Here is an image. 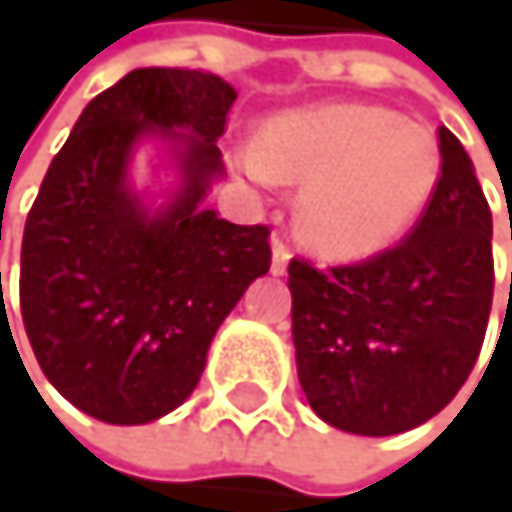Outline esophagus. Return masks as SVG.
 Wrapping results in <instances>:
<instances>
[{"label": "esophagus", "mask_w": 512, "mask_h": 512, "mask_svg": "<svg viewBox=\"0 0 512 512\" xmlns=\"http://www.w3.org/2000/svg\"><path fill=\"white\" fill-rule=\"evenodd\" d=\"M288 261H291V245H288L282 236H276V239H273V261H270L273 276H282V273L288 270Z\"/></svg>", "instance_id": "1"}]
</instances>
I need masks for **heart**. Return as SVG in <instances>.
I'll list each match as a JSON object with an SVG mask.
<instances>
[{
  "mask_svg": "<svg viewBox=\"0 0 512 512\" xmlns=\"http://www.w3.org/2000/svg\"><path fill=\"white\" fill-rule=\"evenodd\" d=\"M248 165L304 187L301 236L328 258L356 261L415 227L436 193L442 153L430 128L393 110L338 104L270 122Z\"/></svg>",
  "mask_w": 512,
  "mask_h": 512,
  "instance_id": "1",
  "label": "heart"
}]
</instances>
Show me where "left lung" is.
Listing matches in <instances>:
<instances>
[{"instance_id": "obj_1", "label": "left lung", "mask_w": 512, "mask_h": 512, "mask_svg": "<svg viewBox=\"0 0 512 512\" xmlns=\"http://www.w3.org/2000/svg\"><path fill=\"white\" fill-rule=\"evenodd\" d=\"M439 153L436 193L393 248L338 267L288 264L298 378L338 430L393 436L430 421L479 359L495 294L491 208L448 128Z\"/></svg>"}]
</instances>
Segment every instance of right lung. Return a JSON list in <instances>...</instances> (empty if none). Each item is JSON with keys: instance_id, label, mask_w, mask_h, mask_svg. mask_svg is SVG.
<instances>
[{"instance_id": "1", "label": "right lung", "mask_w": 512, "mask_h": 512, "mask_svg": "<svg viewBox=\"0 0 512 512\" xmlns=\"http://www.w3.org/2000/svg\"><path fill=\"white\" fill-rule=\"evenodd\" d=\"M236 88L190 67L131 70L82 110L48 165L21 245V316L54 390L104 424H150L199 384L245 288L270 270V227L199 208ZM147 130L185 141V190L150 219L124 187ZM184 130V135H178Z\"/></svg>"}]
</instances>
